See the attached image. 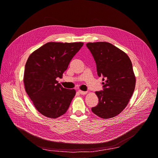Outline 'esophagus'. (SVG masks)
Masks as SVG:
<instances>
[{
    "label": "esophagus",
    "mask_w": 158,
    "mask_h": 158,
    "mask_svg": "<svg viewBox=\"0 0 158 158\" xmlns=\"http://www.w3.org/2000/svg\"><path fill=\"white\" fill-rule=\"evenodd\" d=\"M79 93L82 94V95H84V94H87V92L86 91H81V90H79Z\"/></svg>",
    "instance_id": "1"
}]
</instances>
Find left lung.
I'll list each match as a JSON object with an SVG mask.
<instances>
[{
	"label": "left lung",
	"mask_w": 158,
	"mask_h": 158,
	"mask_svg": "<svg viewBox=\"0 0 158 158\" xmlns=\"http://www.w3.org/2000/svg\"><path fill=\"white\" fill-rule=\"evenodd\" d=\"M86 46L102 77L103 90L96 91L98 103L92 112L103 119L116 116L127 106L135 88L131 61L124 51L106 42L89 43Z\"/></svg>",
	"instance_id": "8db88e82"
}]
</instances>
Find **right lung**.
I'll list each match as a JSON object with an SVG mask.
<instances>
[{
	"label": "right lung",
	"mask_w": 158,
	"mask_h": 158,
	"mask_svg": "<svg viewBox=\"0 0 158 158\" xmlns=\"http://www.w3.org/2000/svg\"><path fill=\"white\" fill-rule=\"evenodd\" d=\"M83 44L81 42H50L29 56L24 72L25 91L36 109L44 116L55 119L68 110L76 90L63 88L56 79L62 77Z\"/></svg>",
	"instance_id": "obj_1"
}]
</instances>
